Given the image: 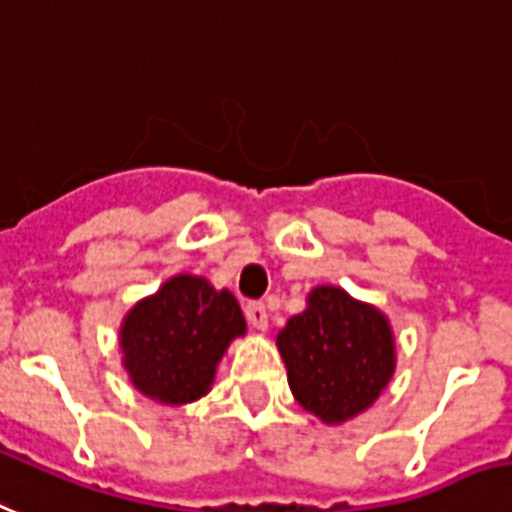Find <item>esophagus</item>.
Returning a JSON list of instances; mask_svg holds the SVG:
<instances>
[{
  "mask_svg": "<svg viewBox=\"0 0 512 512\" xmlns=\"http://www.w3.org/2000/svg\"><path fill=\"white\" fill-rule=\"evenodd\" d=\"M244 315H247L249 326L257 328V331H265L268 328V310H265L263 302H249L244 307Z\"/></svg>",
  "mask_w": 512,
  "mask_h": 512,
  "instance_id": "1",
  "label": "esophagus"
}]
</instances>
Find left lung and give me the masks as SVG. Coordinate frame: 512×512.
<instances>
[{
	"mask_svg": "<svg viewBox=\"0 0 512 512\" xmlns=\"http://www.w3.org/2000/svg\"><path fill=\"white\" fill-rule=\"evenodd\" d=\"M276 344L294 400L323 423H344L368 410L397 363L386 315L339 286H315Z\"/></svg>",
	"mask_w": 512,
	"mask_h": 512,
	"instance_id": "8db88e82",
	"label": "left lung"
}]
</instances>
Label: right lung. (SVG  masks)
I'll return each instance as SVG.
<instances>
[{
	"label": "right lung",
	"mask_w": 512,
	"mask_h": 512,
	"mask_svg": "<svg viewBox=\"0 0 512 512\" xmlns=\"http://www.w3.org/2000/svg\"><path fill=\"white\" fill-rule=\"evenodd\" d=\"M244 331L247 321L234 294L181 273L123 318V368L149 400L186 405L210 392L220 357Z\"/></svg>",
	"instance_id": "obj_1"
}]
</instances>
